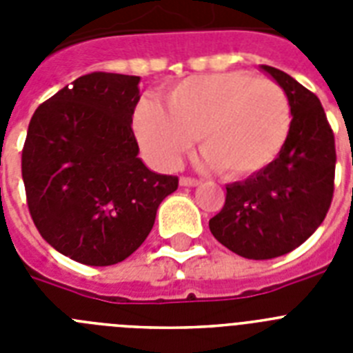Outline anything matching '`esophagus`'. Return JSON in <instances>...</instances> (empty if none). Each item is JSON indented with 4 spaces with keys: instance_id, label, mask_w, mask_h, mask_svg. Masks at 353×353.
<instances>
[{
    "instance_id": "esophagus-1",
    "label": "esophagus",
    "mask_w": 353,
    "mask_h": 353,
    "mask_svg": "<svg viewBox=\"0 0 353 353\" xmlns=\"http://www.w3.org/2000/svg\"><path fill=\"white\" fill-rule=\"evenodd\" d=\"M199 180H196V179H189V176H182V179H180V185L182 187H196V185H199Z\"/></svg>"
}]
</instances>
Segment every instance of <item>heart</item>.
<instances>
[{"label": "heart", "instance_id": "1", "mask_svg": "<svg viewBox=\"0 0 353 353\" xmlns=\"http://www.w3.org/2000/svg\"><path fill=\"white\" fill-rule=\"evenodd\" d=\"M290 123L285 90L248 72L189 77L166 93L162 108L145 101L134 114L138 141L162 168L179 166L199 136L205 166L230 179L269 166L288 139Z\"/></svg>", "mask_w": 353, "mask_h": 353}]
</instances>
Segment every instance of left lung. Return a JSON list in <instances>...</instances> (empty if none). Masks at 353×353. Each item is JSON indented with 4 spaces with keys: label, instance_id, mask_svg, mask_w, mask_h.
I'll use <instances>...</instances> for the list:
<instances>
[{
    "label": "left lung",
    "instance_id": "8db88e82",
    "mask_svg": "<svg viewBox=\"0 0 353 353\" xmlns=\"http://www.w3.org/2000/svg\"><path fill=\"white\" fill-rule=\"evenodd\" d=\"M290 101L285 146L269 166L226 185L223 210L208 223L224 248L248 260L293 251L325 219L334 192V134L318 97L283 70L260 65Z\"/></svg>",
    "mask_w": 353,
    "mask_h": 353
}]
</instances>
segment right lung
Returning a JSON list of instances; mask_svg holds the SVG:
<instances>
[{
	"instance_id": "obj_1",
	"label": "right lung",
	"mask_w": 353,
	"mask_h": 353,
	"mask_svg": "<svg viewBox=\"0 0 353 353\" xmlns=\"http://www.w3.org/2000/svg\"><path fill=\"white\" fill-rule=\"evenodd\" d=\"M138 76L93 72L39 105L23 148L28 208L48 244L70 260L108 267L152 232L179 179L138 157L132 114Z\"/></svg>"
}]
</instances>
